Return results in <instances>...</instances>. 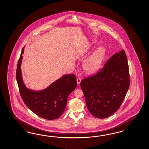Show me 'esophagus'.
Returning <instances> with one entry per match:
<instances>
[{
    "label": "esophagus",
    "instance_id": "1",
    "mask_svg": "<svg viewBox=\"0 0 149 149\" xmlns=\"http://www.w3.org/2000/svg\"><path fill=\"white\" fill-rule=\"evenodd\" d=\"M81 78H77V84H80V83L81 82Z\"/></svg>",
    "mask_w": 149,
    "mask_h": 149
}]
</instances>
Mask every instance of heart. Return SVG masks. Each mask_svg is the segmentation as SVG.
<instances>
[{"label": "heart", "instance_id": "heart-1", "mask_svg": "<svg viewBox=\"0 0 149 149\" xmlns=\"http://www.w3.org/2000/svg\"><path fill=\"white\" fill-rule=\"evenodd\" d=\"M95 43V41H93ZM105 50L103 47L97 48L83 63V68L88 74H93L98 71L101 67L104 58Z\"/></svg>", "mask_w": 149, "mask_h": 149}]
</instances>
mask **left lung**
<instances>
[{
	"label": "left lung",
	"instance_id": "left-lung-1",
	"mask_svg": "<svg viewBox=\"0 0 149 149\" xmlns=\"http://www.w3.org/2000/svg\"><path fill=\"white\" fill-rule=\"evenodd\" d=\"M130 85L128 64L124 49L109 59L97 73L80 82L88 110L100 119L110 116L119 109Z\"/></svg>",
	"mask_w": 149,
	"mask_h": 149
}]
</instances>
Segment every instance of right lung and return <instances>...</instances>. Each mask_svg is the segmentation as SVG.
Returning a JSON list of instances; mask_svg holds the SVG:
<instances>
[{"instance_id":"right-lung-1","label":"right lung","mask_w":149,"mask_h":149,"mask_svg":"<svg viewBox=\"0 0 149 149\" xmlns=\"http://www.w3.org/2000/svg\"><path fill=\"white\" fill-rule=\"evenodd\" d=\"M23 51L24 48L18 61L16 72V80L23 101L38 116L47 120L57 119L64 111L68 96L77 86L76 76L73 74L64 75L41 91L29 89L23 82L20 68Z\"/></svg>"}]
</instances>
